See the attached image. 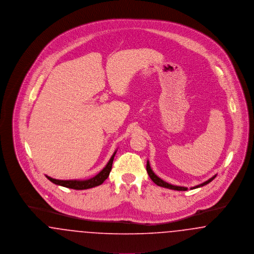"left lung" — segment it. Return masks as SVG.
Segmentation results:
<instances>
[{"instance_id": "left-lung-1", "label": "left lung", "mask_w": 254, "mask_h": 254, "mask_svg": "<svg viewBox=\"0 0 254 254\" xmlns=\"http://www.w3.org/2000/svg\"><path fill=\"white\" fill-rule=\"evenodd\" d=\"M146 171H147V173H148V176L150 177V179L152 180V181L154 182L157 186L159 187H162V188H166V189H169V190H179V191H185V190H188L189 189L188 188H186V187H180V186H174V185H171V184H169L168 182L164 181V180H162L160 177H158L157 175L153 172V170L151 169L150 168V165H149V161L147 160V162H146ZM216 175L217 174H215V175H213L211 178H209L208 180H206V181L204 182V183H202V184H200V185H197V186H194V187H191L190 188V190H194V189H198V188H201V187H203V186H205V185H207L208 183H210V182L212 181L215 177H216Z\"/></svg>"}]
</instances>
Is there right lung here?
I'll use <instances>...</instances> for the list:
<instances>
[{"label": "right lung", "mask_w": 254, "mask_h": 254, "mask_svg": "<svg viewBox=\"0 0 254 254\" xmlns=\"http://www.w3.org/2000/svg\"><path fill=\"white\" fill-rule=\"evenodd\" d=\"M116 152H117V149L113 152L112 156L109 159L106 167L92 178H89V179H86V180H76V179L75 180H58V179L51 178L48 175H46V177L49 179V181L52 182L53 184H55L57 186H62V187L72 189V190H87V189L95 188V187L102 185L104 182L106 181V179L109 177L110 170L112 168L113 159H114Z\"/></svg>", "instance_id": "right-lung-1"}]
</instances>
